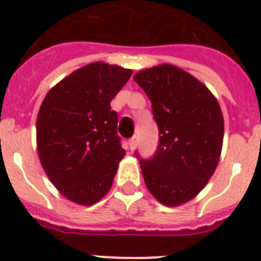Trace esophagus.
I'll list each match as a JSON object with an SVG mask.
<instances>
[{"mask_svg":"<svg viewBox=\"0 0 261 261\" xmlns=\"http://www.w3.org/2000/svg\"><path fill=\"white\" fill-rule=\"evenodd\" d=\"M129 148H130V151H133L135 148H136L137 145V137L136 136H133L132 139H129Z\"/></svg>","mask_w":261,"mask_h":261,"instance_id":"esophagus-1","label":"esophagus"}]
</instances>
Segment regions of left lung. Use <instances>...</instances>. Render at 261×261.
Masks as SVG:
<instances>
[{"label": "left lung", "mask_w": 261, "mask_h": 261, "mask_svg": "<svg viewBox=\"0 0 261 261\" xmlns=\"http://www.w3.org/2000/svg\"><path fill=\"white\" fill-rule=\"evenodd\" d=\"M133 79L152 102L159 128L153 158L140 159L145 186L160 203L183 205L201 193L220 162V103L203 83L172 64L139 71Z\"/></svg>", "instance_id": "1"}]
</instances>
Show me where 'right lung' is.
Returning a JSON list of instances; mask_svg holds the SVG:
<instances>
[{
    "instance_id": "right-lung-1",
    "label": "right lung",
    "mask_w": 261,
    "mask_h": 261,
    "mask_svg": "<svg viewBox=\"0 0 261 261\" xmlns=\"http://www.w3.org/2000/svg\"><path fill=\"white\" fill-rule=\"evenodd\" d=\"M132 70L94 62L52 87L36 120L37 153L48 179L68 201L94 205L113 185L125 156L110 102Z\"/></svg>"
}]
</instances>
